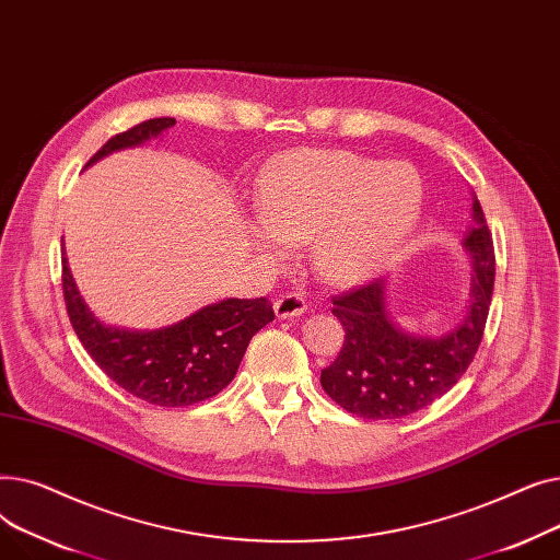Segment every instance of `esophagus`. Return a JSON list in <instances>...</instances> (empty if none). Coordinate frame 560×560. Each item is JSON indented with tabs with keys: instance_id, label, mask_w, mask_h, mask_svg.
I'll use <instances>...</instances> for the list:
<instances>
[{
	"instance_id": "obj_1",
	"label": "esophagus",
	"mask_w": 560,
	"mask_h": 560,
	"mask_svg": "<svg viewBox=\"0 0 560 560\" xmlns=\"http://www.w3.org/2000/svg\"><path fill=\"white\" fill-rule=\"evenodd\" d=\"M275 313L279 319H292L306 313V300L298 292H285L275 302Z\"/></svg>"
}]
</instances>
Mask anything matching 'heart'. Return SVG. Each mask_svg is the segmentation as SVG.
Instances as JSON below:
<instances>
[{"mask_svg":"<svg viewBox=\"0 0 560 560\" xmlns=\"http://www.w3.org/2000/svg\"><path fill=\"white\" fill-rule=\"evenodd\" d=\"M420 211V176L406 163L347 150H295L265 174L254 241L270 258H285L290 245L308 241L313 270L347 285L384 268Z\"/></svg>","mask_w":560,"mask_h":560,"instance_id":"1","label":"heart"}]
</instances>
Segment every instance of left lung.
I'll use <instances>...</instances> for the list:
<instances>
[{
	"instance_id": "left-lung-1",
	"label": "left lung",
	"mask_w": 560,
	"mask_h": 560,
	"mask_svg": "<svg viewBox=\"0 0 560 560\" xmlns=\"http://www.w3.org/2000/svg\"><path fill=\"white\" fill-rule=\"evenodd\" d=\"M472 220L463 247L472 260L469 300L458 325L443 336L404 331L386 306V279L334 300L345 329L338 359L322 370L325 393L351 416L397 420L450 393L472 363L486 329L494 285V249L481 203L472 195Z\"/></svg>"
}]
</instances>
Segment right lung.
Wrapping results in <instances>:
<instances>
[{"mask_svg": "<svg viewBox=\"0 0 560 560\" xmlns=\"http://www.w3.org/2000/svg\"><path fill=\"white\" fill-rule=\"evenodd\" d=\"M172 125H176L174 117H154L117 133L88 165L159 138ZM63 298L81 345L104 374L154 406H192L218 395L238 372L252 336L275 319L272 304L258 298L201 306L174 325L152 331L108 327L83 302L66 254Z\"/></svg>", "mask_w": 560, "mask_h": 560, "instance_id": "right-lung-1", "label": "right lung"}]
</instances>
